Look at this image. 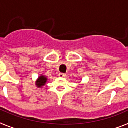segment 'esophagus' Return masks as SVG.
<instances>
[{"instance_id":"obj_1","label":"esophagus","mask_w":128,"mask_h":128,"mask_svg":"<svg viewBox=\"0 0 128 128\" xmlns=\"http://www.w3.org/2000/svg\"><path fill=\"white\" fill-rule=\"evenodd\" d=\"M67 76V75L66 74H65V73H59V77H60V78H65Z\"/></svg>"}]
</instances>
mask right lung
<instances>
[{"label":"right lung","instance_id":"add662e5","mask_svg":"<svg viewBox=\"0 0 128 128\" xmlns=\"http://www.w3.org/2000/svg\"><path fill=\"white\" fill-rule=\"evenodd\" d=\"M46 79L44 76H40L39 78H38V80H37V82H36V86L38 88H40L41 86H44V84L46 83Z\"/></svg>","mask_w":128,"mask_h":128}]
</instances>
